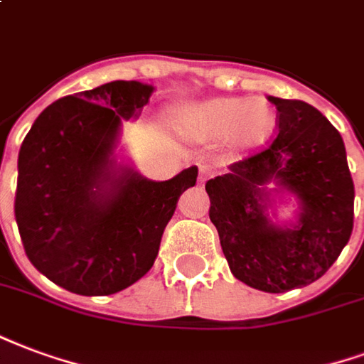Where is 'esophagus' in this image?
Segmentation results:
<instances>
[{
	"instance_id": "1",
	"label": "esophagus",
	"mask_w": 364,
	"mask_h": 364,
	"mask_svg": "<svg viewBox=\"0 0 364 364\" xmlns=\"http://www.w3.org/2000/svg\"><path fill=\"white\" fill-rule=\"evenodd\" d=\"M210 177V169L208 166H200V173H198V181L204 183Z\"/></svg>"
}]
</instances>
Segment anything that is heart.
<instances>
[{"mask_svg": "<svg viewBox=\"0 0 364 364\" xmlns=\"http://www.w3.org/2000/svg\"><path fill=\"white\" fill-rule=\"evenodd\" d=\"M196 129L206 136H231L239 146H255L270 136L276 117L264 100H212L193 112Z\"/></svg>", "mask_w": 364, "mask_h": 364, "instance_id": "obj_1", "label": "heart"}]
</instances>
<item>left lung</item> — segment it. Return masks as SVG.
Masks as SVG:
<instances>
[{
    "label": "left lung",
    "instance_id": "1",
    "mask_svg": "<svg viewBox=\"0 0 364 364\" xmlns=\"http://www.w3.org/2000/svg\"><path fill=\"white\" fill-rule=\"evenodd\" d=\"M268 100L278 109L276 139L210 179L206 193L231 274L260 291L284 293L316 282L338 260L353 231L355 187L338 129L306 102ZM270 181L301 203L291 228L265 216Z\"/></svg>",
    "mask_w": 364,
    "mask_h": 364
}]
</instances>
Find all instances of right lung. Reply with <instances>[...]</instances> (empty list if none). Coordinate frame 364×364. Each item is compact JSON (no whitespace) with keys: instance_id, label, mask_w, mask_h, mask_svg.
<instances>
[{"instance_id":"add662e5","label":"right lung","mask_w":364,"mask_h":364,"mask_svg":"<svg viewBox=\"0 0 364 364\" xmlns=\"http://www.w3.org/2000/svg\"><path fill=\"white\" fill-rule=\"evenodd\" d=\"M154 92L114 80L63 96L36 117L18 150L15 220L24 252L77 295H112L146 274L183 191L198 169L150 181L114 168L121 119H139Z\"/></svg>"}]
</instances>
